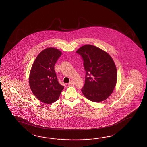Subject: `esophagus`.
Wrapping results in <instances>:
<instances>
[{"label": "esophagus", "instance_id": "34e87169", "mask_svg": "<svg viewBox=\"0 0 147 147\" xmlns=\"http://www.w3.org/2000/svg\"><path fill=\"white\" fill-rule=\"evenodd\" d=\"M75 84V82H74V80H71V81H70L69 82V84Z\"/></svg>", "mask_w": 147, "mask_h": 147}]
</instances>
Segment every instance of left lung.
<instances>
[{
  "instance_id": "8db88e82",
  "label": "left lung",
  "mask_w": 147,
  "mask_h": 147,
  "mask_svg": "<svg viewBox=\"0 0 147 147\" xmlns=\"http://www.w3.org/2000/svg\"><path fill=\"white\" fill-rule=\"evenodd\" d=\"M76 53L82 57L86 71L82 94L93 102L106 100L112 94L117 79L112 58L105 51L91 45L82 46Z\"/></svg>"
}]
</instances>
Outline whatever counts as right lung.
I'll use <instances>...</instances> for the list:
<instances>
[{"instance_id": "add662e5", "label": "right lung", "mask_w": 147, "mask_h": 147, "mask_svg": "<svg viewBox=\"0 0 147 147\" xmlns=\"http://www.w3.org/2000/svg\"><path fill=\"white\" fill-rule=\"evenodd\" d=\"M61 52L55 48L42 50L36 57L29 75V86L32 93L41 102H55L64 87L58 81L54 67Z\"/></svg>"}]
</instances>
